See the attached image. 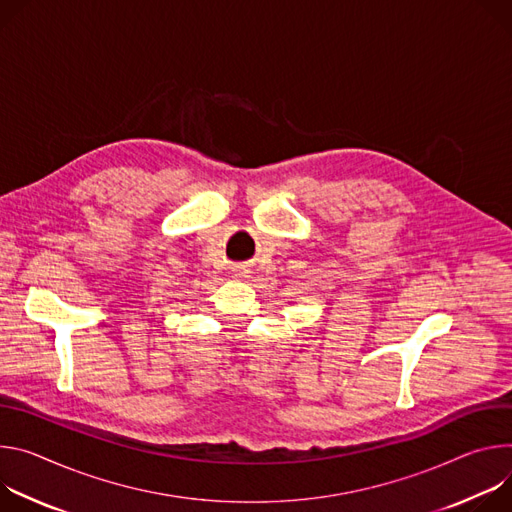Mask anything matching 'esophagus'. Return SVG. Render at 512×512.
I'll return each instance as SVG.
<instances>
[{
  "mask_svg": "<svg viewBox=\"0 0 512 512\" xmlns=\"http://www.w3.org/2000/svg\"><path fill=\"white\" fill-rule=\"evenodd\" d=\"M238 276H246V272H244V270H238Z\"/></svg>",
  "mask_w": 512,
  "mask_h": 512,
  "instance_id": "1",
  "label": "esophagus"
}]
</instances>
